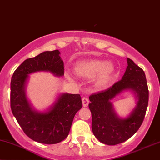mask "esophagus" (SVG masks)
I'll list each match as a JSON object with an SVG mask.
<instances>
[{"instance_id": "esophagus-1", "label": "esophagus", "mask_w": 160, "mask_h": 160, "mask_svg": "<svg viewBox=\"0 0 160 160\" xmlns=\"http://www.w3.org/2000/svg\"><path fill=\"white\" fill-rule=\"evenodd\" d=\"M82 100V104H83V106L87 107L88 106V104H89V99H88L87 97H83Z\"/></svg>"}]
</instances>
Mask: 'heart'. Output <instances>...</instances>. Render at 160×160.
Masks as SVG:
<instances>
[{
    "instance_id": "obj_1",
    "label": "heart",
    "mask_w": 160,
    "mask_h": 160,
    "mask_svg": "<svg viewBox=\"0 0 160 160\" xmlns=\"http://www.w3.org/2000/svg\"><path fill=\"white\" fill-rule=\"evenodd\" d=\"M73 70L79 78H92L93 82L98 85H106L109 83L115 75V67L113 63L99 59L77 62Z\"/></svg>"
}]
</instances>
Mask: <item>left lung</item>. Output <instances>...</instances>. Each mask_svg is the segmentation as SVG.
<instances>
[{"instance_id": "left-lung-1", "label": "left lung", "mask_w": 160, "mask_h": 160, "mask_svg": "<svg viewBox=\"0 0 160 160\" xmlns=\"http://www.w3.org/2000/svg\"><path fill=\"white\" fill-rule=\"evenodd\" d=\"M127 63L121 80L89 97L93 133L99 142L108 145H115L131 138L142 125L148 108L149 91L145 73L129 58H127ZM128 89L134 93L138 101L128 117L121 118L114 112L110 101Z\"/></svg>"}]
</instances>
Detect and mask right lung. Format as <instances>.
Instances as JSON below:
<instances>
[{
  "label": "right lung",
  "instance_id": "right-lung-1",
  "mask_svg": "<svg viewBox=\"0 0 160 160\" xmlns=\"http://www.w3.org/2000/svg\"><path fill=\"white\" fill-rule=\"evenodd\" d=\"M58 50L42 52L25 60L16 69L10 84L11 110L23 129L32 140L39 143L57 144L68 136L73 118L82 107L79 94L62 93L46 112L32 108L26 97L25 88L29 75L45 71L56 76L64 75L63 61Z\"/></svg>",
  "mask_w": 160,
  "mask_h": 160
}]
</instances>
